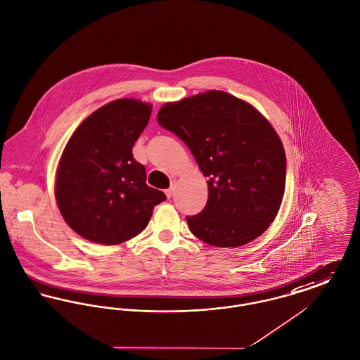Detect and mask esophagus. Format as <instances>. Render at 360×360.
Returning <instances> with one entry per match:
<instances>
[{"label": "esophagus", "mask_w": 360, "mask_h": 360, "mask_svg": "<svg viewBox=\"0 0 360 360\" xmlns=\"http://www.w3.org/2000/svg\"><path fill=\"white\" fill-rule=\"evenodd\" d=\"M174 189H176V183H174V181H173V183H172L171 187H169V188H168V189H167V191H165V193H167V196H168V198H172V195H173V192H174Z\"/></svg>", "instance_id": "1"}]
</instances>
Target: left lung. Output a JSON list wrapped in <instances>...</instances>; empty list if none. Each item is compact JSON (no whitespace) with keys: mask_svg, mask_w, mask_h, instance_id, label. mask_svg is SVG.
Listing matches in <instances>:
<instances>
[{"mask_svg":"<svg viewBox=\"0 0 360 360\" xmlns=\"http://www.w3.org/2000/svg\"><path fill=\"white\" fill-rule=\"evenodd\" d=\"M161 127L177 135L208 177L202 212L187 217L206 244L245 245L275 219L285 187V154L276 131L245 101L222 91L165 104Z\"/></svg>","mask_w":360,"mask_h":360,"instance_id":"obj_1","label":"left lung"}]
</instances>
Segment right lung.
<instances>
[{
    "label": "right lung",
    "mask_w": 360,
    "mask_h": 360,
    "mask_svg": "<svg viewBox=\"0 0 360 360\" xmlns=\"http://www.w3.org/2000/svg\"><path fill=\"white\" fill-rule=\"evenodd\" d=\"M152 105L119 98L89 115L69 139L58 165L56 198L81 237L103 245L131 240L167 199L146 184L133 146L148 126Z\"/></svg>",
    "instance_id": "add662e5"
}]
</instances>
